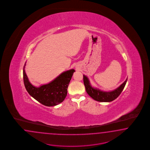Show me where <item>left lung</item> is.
Listing matches in <instances>:
<instances>
[{"label": "left lung", "mask_w": 150, "mask_h": 150, "mask_svg": "<svg viewBox=\"0 0 150 150\" xmlns=\"http://www.w3.org/2000/svg\"><path fill=\"white\" fill-rule=\"evenodd\" d=\"M83 76L84 85L88 95L93 100L101 102H110L115 100L123 91L127 80V78L122 84L114 90L105 91L92 86L88 77L85 75H83Z\"/></svg>", "instance_id": "left-lung-1"}]
</instances>
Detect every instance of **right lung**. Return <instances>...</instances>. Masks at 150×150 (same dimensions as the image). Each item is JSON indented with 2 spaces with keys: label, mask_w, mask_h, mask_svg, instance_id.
<instances>
[{
  "label": "right lung",
  "mask_w": 150,
  "mask_h": 150,
  "mask_svg": "<svg viewBox=\"0 0 150 150\" xmlns=\"http://www.w3.org/2000/svg\"><path fill=\"white\" fill-rule=\"evenodd\" d=\"M26 63L23 69V77L29 95L45 106H54L62 103L67 95L69 84L75 70L71 69L65 71L49 83L36 87L28 80L25 70Z\"/></svg>",
  "instance_id": "right-lung-1"
}]
</instances>
